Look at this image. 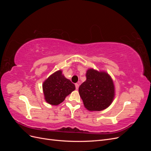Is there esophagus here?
Instances as JSON below:
<instances>
[{
    "label": "esophagus",
    "instance_id": "1",
    "mask_svg": "<svg viewBox=\"0 0 151 151\" xmlns=\"http://www.w3.org/2000/svg\"><path fill=\"white\" fill-rule=\"evenodd\" d=\"M75 86H76V89H78L79 87V84H77V83H76V84H75Z\"/></svg>",
    "mask_w": 151,
    "mask_h": 151
}]
</instances>
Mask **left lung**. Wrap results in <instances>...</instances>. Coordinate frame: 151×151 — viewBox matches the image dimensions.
I'll list each match as a JSON object with an SVG mask.
<instances>
[{"mask_svg": "<svg viewBox=\"0 0 151 151\" xmlns=\"http://www.w3.org/2000/svg\"><path fill=\"white\" fill-rule=\"evenodd\" d=\"M86 81L79 88L85 107L90 111H101L113 101L115 88L113 81L106 72L89 69Z\"/></svg>", "mask_w": 151, "mask_h": 151, "instance_id": "obj_1", "label": "left lung"}]
</instances>
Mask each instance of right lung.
Here are the masks:
<instances>
[{
	"label": "right lung",
	"mask_w": 151,
	"mask_h": 151,
	"mask_svg": "<svg viewBox=\"0 0 151 151\" xmlns=\"http://www.w3.org/2000/svg\"><path fill=\"white\" fill-rule=\"evenodd\" d=\"M75 89V85L62 75L61 70L50 76L43 84L45 100L52 105H58L63 102Z\"/></svg>",
	"instance_id": "right-lung-1"
}]
</instances>
